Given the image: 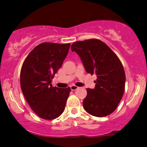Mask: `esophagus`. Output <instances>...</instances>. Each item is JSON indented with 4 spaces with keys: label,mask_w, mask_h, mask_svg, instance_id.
<instances>
[{
    "label": "esophagus",
    "mask_w": 147,
    "mask_h": 147,
    "mask_svg": "<svg viewBox=\"0 0 147 147\" xmlns=\"http://www.w3.org/2000/svg\"><path fill=\"white\" fill-rule=\"evenodd\" d=\"M77 88H78V87H77V86H75V85H72L71 86H70V89H71L72 90H77Z\"/></svg>",
    "instance_id": "34e87169"
}]
</instances>
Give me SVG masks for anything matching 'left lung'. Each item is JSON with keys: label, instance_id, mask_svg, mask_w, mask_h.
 <instances>
[{"label": "left lung", "instance_id": "8db88e82", "mask_svg": "<svg viewBox=\"0 0 147 147\" xmlns=\"http://www.w3.org/2000/svg\"><path fill=\"white\" fill-rule=\"evenodd\" d=\"M71 50L80 57L86 71L97 76L95 88L86 89L87 95L83 102L85 111L99 117L112 113L125 88V72L120 60L106 43L98 39L75 42Z\"/></svg>", "mask_w": 147, "mask_h": 147}]
</instances>
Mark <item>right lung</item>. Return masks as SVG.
<instances>
[{
    "label": "right lung",
    "mask_w": 147,
    "mask_h": 147,
    "mask_svg": "<svg viewBox=\"0 0 147 147\" xmlns=\"http://www.w3.org/2000/svg\"><path fill=\"white\" fill-rule=\"evenodd\" d=\"M70 46V43H41L30 52L22 65L21 90L34 112L43 119H55L65 109L70 88L53 87L51 82Z\"/></svg>",
    "instance_id": "add662e5"
}]
</instances>
